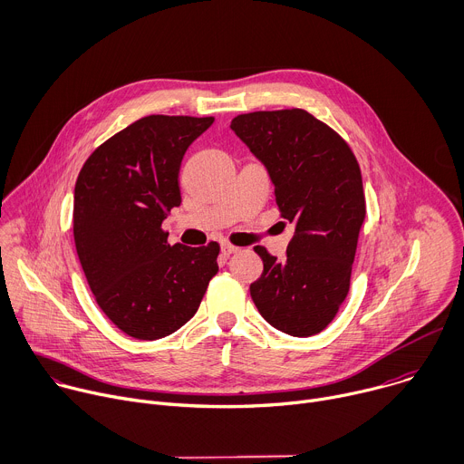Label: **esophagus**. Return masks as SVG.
Returning a JSON list of instances; mask_svg holds the SVG:
<instances>
[{
	"mask_svg": "<svg viewBox=\"0 0 464 464\" xmlns=\"http://www.w3.org/2000/svg\"><path fill=\"white\" fill-rule=\"evenodd\" d=\"M237 250H239V246H234V245H230V243H221V252H223L225 256L236 254Z\"/></svg>",
	"mask_w": 464,
	"mask_h": 464,
	"instance_id": "34e87169",
	"label": "esophagus"
}]
</instances>
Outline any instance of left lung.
Listing matches in <instances>:
<instances>
[{"instance_id":"left-lung-1","label":"left lung","mask_w":464,"mask_h":464,"mask_svg":"<svg viewBox=\"0 0 464 464\" xmlns=\"http://www.w3.org/2000/svg\"><path fill=\"white\" fill-rule=\"evenodd\" d=\"M232 131L265 166L282 218L295 227L287 257L254 246L263 274L250 285L259 314L305 338L324 331L349 293L365 198L347 142L305 110L237 115Z\"/></svg>"}]
</instances>
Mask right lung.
Returning <instances> with one entry per match:
<instances>
[{"label":"right lung","mask_w":464,"mask_h":464,"mask_svg":"<svg viewBox=\"0 0 464 464\" xmlns=\"http://www.w3.org/2000/svg\"><path fill=\"white\" fill-rule=\"evenodd\" d=\"M212 122L214 117H144L99 146L78 173V259L101 309L137 340H159L187 324L219 270L216 241L171 246L160 228L180 205L182 157Z\"/></svg>","instance_id":"obj_1"}]
</instances>
